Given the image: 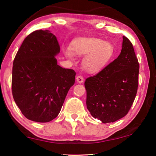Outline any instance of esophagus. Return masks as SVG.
Wrapping results in <instances>:
<instances>
[{"instance_id":"obj_1","label":"esophagus","mask_w":156,"mask_h":156,"mask_svg":"<svg viewBox=\"0 0 156 156\" xmlns=\"http://www.w3.org/2000/svg\"><path fill=\"white\" fill-rule=\"evenodd\" d=\"M76 80H77L79 83H83L84 78H83V76H78L77 77H76Z\"/></svg>"}]
</instances>
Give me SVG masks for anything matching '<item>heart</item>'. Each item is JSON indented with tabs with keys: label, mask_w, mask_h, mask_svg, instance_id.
I'll return each mask as SVG.
<instances>
[{
	"label": "heart",
	"mask_w": 156,
	"mask_h": 156,
	"mask_svg": "<svg viewBox=\"0 0 156 156\" xmlns=\"http://www.w3.org/2000/svg\"><path fill=\"white\" fill-rule=\"evenodd\" d=\"M71 49L76 54L86 55L83 65L84 69L90 73L99 72L109 64L115 53L113 44L97 38L76 39L72 43ZM64 51L66 56L72 58L73 54L70 49H65Z\"/></svg>",
	"instance_id": "obj_1"
}]
</instances>
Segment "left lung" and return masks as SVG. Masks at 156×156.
Masks as SVG:
<instances>
[{
  "label": "left lung",
  "instance_id": "obj_1",
  "mask_svg": "<svg viewBox=\"0 0 156 156\" xmlns=\"http://www.w3.org/2000/svg\"><path fill=\"white\" fill-rule=\"evenodd\" d=\"M139 67L133 44L123 36L117 58L85 80L87 107L94 118L113 122L127 114L138 91Z\"/></svg>",
  "mask_w": 156,
  "mask_h": 156
}]
</instances>
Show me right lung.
I'll return each instance as SVG.
<instances>
[{
  "label": "right lung",
  "instance_id": "1",
  "mask_svg": "<svg viewBox=\"0 0 156 156\" xmlns=\"http://www.w3.org/2000/svg\"><path fill=\"white\" fill-rule=\"evenodd\" d=\"M56 37L36 30L26 37L13 62L12 89L14 101L27 119L47 122L56 118L76 72L57 64Z\"/></svg>",
  "mask_w": 156,
  "mask_h": 156
}]
</instances>
